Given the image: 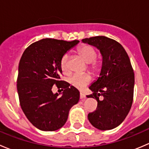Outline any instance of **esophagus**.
Wrapping results in <instances>:
<instances>
[{
  "instance_id": "1",
  "label": "esophagus",
  "mask_w": 149,
  "mask_h": 149,
  "mask_svg": "<svg viewBox=\"0 0 149 149\" xmlns=\"http://www.w3.org/2000/svg\"><path fill=\"white\" fill-rule=\"evenodd\" d=\"M80 99H81V100H85V99H86L85 95H84V94L82 92L80 93Z\"/></svg>"
}]
</instances>
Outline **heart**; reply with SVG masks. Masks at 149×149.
<instances>
[{"mask_svg": "<svg viewBox=\"0 0 149 149\" xmlns=\"http://www.w3.org/2000/svg\"><path fill=\"white\" fill-rule=\"evenodd\" d=\"M78 53L86 63H88L90 70L94 72L98 70L100 63L95 60L97 52L94 48L88 45H82L78 49ZM68 58V55L65 54L61 61V70L65 74L69 73ZM91 81V77L87 74H74L69 79L70 84L79 89H83L86 86L90 84Z\"/></svg>", "mask_w": 149, "mask_h": 149, "instance_id": "obj_1", "label": "heart"}]
</instances>
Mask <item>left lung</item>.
<instances>
[{"label": "left lung", "instance_id": "obj_1", "mask_svg": "<svg viewBox=\"0 0 149 149\" xmlns=\"http://www.w3.org/2000/svg\"><path fill=\"white\" fill-rule=\"evenodd\" d=\"M82 42L100 50L102 57L100 76L89 86L97 108L88 115L90 123L101 130H112L123 123L133 103L135 76L127 52L115 40L104 36L86 38ZM103 100H100L99 96Z\"/></svg>", "mask_w": 149, "mask_h": 149}]
</instances>
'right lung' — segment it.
<instances>
[{"label":"right lung","instance_id":"add662e5","mask_svg":"<svg viewBox=\"0 0 149 149\" xmlns=\"http://www.w3.org/2000/svg\"><path fill=\"white\" fill-rule=\"evenodd\" d=\"M79 42L46 38L30 45L19 64L17 91L21 107L30 123L44 131H54L65 125L69 111L79 101L74 86L60 81L62 57ZM54 85L62 95L52 92Z\"/></svg>","mask_w":149,"mask_h":149}]
</instances>
